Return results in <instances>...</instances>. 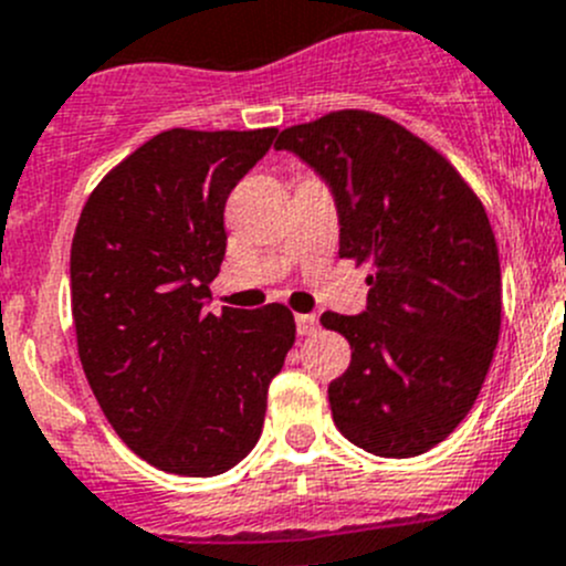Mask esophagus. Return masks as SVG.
<instances>
[{
	"label": "esophagus",
	"mask_w": 566,
	"mask_h": 566,
	"mask_svg": "<svg viewBox=\"0 0 566 566\" xmlns=\"http://www.w3.org/2000/svg\"><path fill=\"white\" fill-rule=\"evenodd\" d=\"M319 331V319L314 314H297V333L300 336H311Z\"/></svg>",
	"instance_id": "34e87169"
}]
</instances>
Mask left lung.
Instances as JSON below:
<instances>
[{"label": "left lung", "instance_id": "8db88e82", "mask_svg": "<svg viewBox=\"0 0 566 566\" xmlns=\"http://www.w3.org/2000/svg\"><path fill=\"white\" fill-rule=\"evenodd\" d=\"M274 149L331 188L338 258L375 266L367 311L322 314L353 347L327 386L333 422L367 453H424L475 406L497 347L503 283L481 199L448 158L378 113H327L280 133Z\"/></svg>", "mask_w": 566, "mask_h": 566}]
</instances>
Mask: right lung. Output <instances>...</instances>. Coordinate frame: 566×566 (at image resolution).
<instances>
[{
    "label": "right lung",
    "instance_id": "1",
    "mask_svg": "<svg viewBox=\"0 0 566 566\" xmlns=\"http://www.w3.org/2000/svg\"><path fill=\"white\" fill-rule=\"evenodd\" d=\"M277 130H166L94 188L72 241L80 364L107 422L164 472L211 478L263 428L266 391L294 344L272 303L206 314L222 266L224 202Z\"/></svg>",
    "mask_w": 566,
    "mask_h": 566
}]
</instances>
